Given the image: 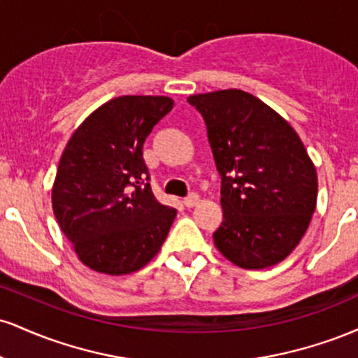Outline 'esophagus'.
<instances>
[{"label": "esophagus", "instance_id": "34e87169", "mask_svg": "<svg viewBox=\"0 0 358 358\" xmlns=\"http://www.w3.org/2000/svg\"><path fill=\"white\" fill-rule=\"evenodd\" d=\"M199 202H200V195H199V193H195V192L190 193V195H188L187 199L183 200L185 207H188V208H190V207H195V205L199 203Z\"/></svg>", "mask_w": 358, "mask_h": 358}]
</instances>
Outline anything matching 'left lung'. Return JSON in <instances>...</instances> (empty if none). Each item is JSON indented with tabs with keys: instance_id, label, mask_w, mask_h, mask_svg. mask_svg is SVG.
Returning a JSON list of instances; mask_svg holds the SVG:
<instances>
[{
	"instance_id": "1",
	"label": "left lung",
	"mask_w": 358,
	"mask_h": 358,
	"mask_svg": "<svg viewBox=\"0 0 358 358\" xmlns=\"http://www.w3.org/2000/svg\"><path fill=\"white\" fill-rule=\"evenodd\" d=\"M202 114L222 176V256L244 269L286 259L316 208L318 180L301 139L276 110L239 89L188 97Z\"/></svg>"
}]
</instances>
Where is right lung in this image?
<instances>
[{"label":"right lung","mask_w":358,"mask_h":358,"mask_svg":"<svg viewBox=\"0 0 358 358\" xmlns=\"http://www.w3.org/2000/svg\"><path fill=\"white\" fill-rule=\"evenodd\" d=\"M173 108L165 96H121L94 110L62 153L52 205L77 256L97 273L141 269L165 242L176 210L150 185L143 145Z\"/></svg>","instance_id":"1"}]
</instances>
